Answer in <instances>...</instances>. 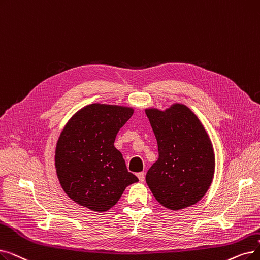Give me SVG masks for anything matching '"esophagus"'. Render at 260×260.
<instances>
[{
  "instance_id": "1",
  "label": "esophagus",
  "mask_w": 260,
  "mask_h": 260,
  "mask_svg": "<svg viewBox=\"0 0 260 260\" xmlns=\"http://www.w3.org/2000/svg\"><path fill=\"white\" fill-rule=\"evenodd\" d=\"M137 176H138V178H139V180H140L141 183L144 182V179H145V173H144V172H139V173L137 174Z\"/></svg>"
}]
</instances>
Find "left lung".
I'll use <instances>...</instances> for the list:
<instances>
[{
  "instance_id": "8db88e82",
  "label": "left lung",
  "mask_w": 260,
  "mask_h": 260,
  "mask_svg": "<svg viewBox=\"0 0 260 260\" xmlns=\"http://www.w3.org/2000/svg\"><path fill=\"white\" fill-rule=\"evenodd\" d=\"M158 144V159L145 180L157 202L170 210L196 205L208 191L216 158L206 132L188 106L145 108Z\"/></svg>"
}]
</instances>
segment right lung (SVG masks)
<instances>
[{
	"mask_svg": "<svg viewBox=\"0 0 260 260\" xmlns=\"http://www.w3.org/2000/svg\"><path fill=\"white\" fill-rule=\"evenodd\" d=\"M134 114L127 106L93 103L69 119L55 149L59 184L76 204L103 212L114 207L125 188L138 182L115 148L119 129Z\"/></svg>",
	"mask_w": 260,
	"mask_h": 260,
	"instance_id": "1",
	"label": "right lung"
}]
</instances>
